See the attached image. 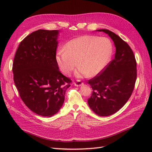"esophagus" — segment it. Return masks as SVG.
<instances>
[{
    "label": "esophagus",
    "mask_w": 152,
    "mask_h": 152,
    "mask_svg": "<svg viewBox=\"0 0 152 152\" xmlns=\"http://www.w3.org/2000/svg\"><path fill=\"white\" fill-rule=\"evenodd\" d=\"M83 82H82L81 80H77L76 82H73V84H74L75 86L77 87H79V86H81L83 85Z\"/></svg>",
    "instance_id": "obj_1"
}]
</instances>
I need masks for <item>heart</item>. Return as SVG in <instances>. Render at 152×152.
Returning <instances> with one entry per match:
<instances>
[{"mask_svg":"<svg viewBox=\"0 0 152 152\" xmlns=\"http://www.w3.org/2000/svg\"><path fill=\"white\" fill-rule=\"evenodd\" d=\"M65 49L57 53L58 65L63 74L70 75L79 63L80 67L75 72L77 77L98 75L107 65L112 50L108 39L93 35L72 39Z\"/></svg>","mask_w":152,"mask_h":152,"instance_id":"1","label":"heart"}]
</instances>
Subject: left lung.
I'll list each match as a JSON object with an SVG mask.
<instances>
[{"instance_id": "1", "label": "left lung", "mask_w": 152, "mask_h": 152, "mask_svg": "<svg viewBox=\"0 0 152 152\" xmlns=\"http://www.w3.org/2000/svg\"><path fill=\"white\" fill-rule=\"evenodd\" d=\"M96 31L108 34L116 48L113 60L87 82L93 89L89 107L98 115L107 117L118 111L131 97L137 77L136 61L129 45L120 37L108 30Z\"/></svg>"}]
</instances>
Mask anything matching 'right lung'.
I'll return each instance as SVG.
<instances>
[{"mask_svg":"<svg viewBox=\"0 0 152 152\" xmlns=\"http://www.w3.org/2000/svg\"><path fill=\"white\" fill-rule=\"evenodd\" d=\"M59 30H38L18 48L12 64L14 82L23 102L43 117L56 114L72 80L59 72L56 61Z\"/></svg>","mask_w":152,"mask_h":152,"instance_id":"1","label":"right lung"}]
</instances>
